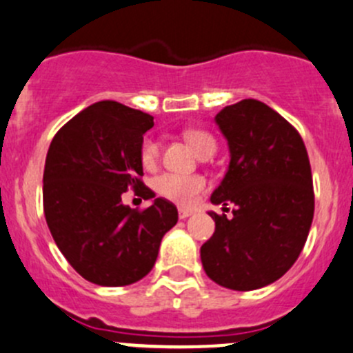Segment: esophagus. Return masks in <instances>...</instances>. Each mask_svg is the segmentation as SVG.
Returning <instances> with one entry per match:
<instances>
[{
	"mask_svg": "<svg viewBox=\"0 0 353 353\" xmlns=\"http://www.w3.org/2000/svg\"><path fill=\"white\" fill-rule=\"evenodd\" d=\"M193 215V212L191 210H186V208H179V219H188V216Z\"/></svg>",
	"mask_w": 353,
	"mask_h": 353,
	"instance_id": "34e87169",
	"label": "esophagus"
}]
</instances>
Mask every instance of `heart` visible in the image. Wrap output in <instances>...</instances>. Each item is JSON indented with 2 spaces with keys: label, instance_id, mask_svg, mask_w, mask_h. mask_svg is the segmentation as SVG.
I'll list each match as a JSON object with an SVG mask.
<instances>
[{
  "label": "heart",
  "instance_id": "heart-1",
  "mask_svg": "<svg viewBox=\"0 0 353 353\" xmlns=\"http://www.w3.org/2000/svg\"><path fill=\"white\" fill-rule=\"evenodd\" d=\"M188 143L193 147L198 155L206 150H215V140L212 134L199 130H191L186 133ZM159 141L154 137H145L140 145V160L145 169H152L159 159ZM154 190L157 194L181 206H191L198 201L199 194L206 190V179L198 174L181 176V174L163 172L154 179Z\"/></svg>",
  "mask_w": 353,
  "mask_h": 353
}]
</instances>
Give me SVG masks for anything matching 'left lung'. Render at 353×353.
<instances>
[{
	"instance_id": "obj_1",
	"label": "left lung",
	"mask_w": 353,
	"mask_h": 353,
	"mask_svg": "<svg viewBox=\"0 0 353 353\" xmlns=\"http://www.w3.org/2000/svg\"><path fill=\"white\" fill-rule=\"evenodd\" d=\"M215 123L230 162L210 199L234 210L230 219L208 212L215 232L199 254L215 283L256 290L285 275L304 248L314 215L311 163L297 130L263 102L227 105Z\"/></svg>"
}]
</instances>
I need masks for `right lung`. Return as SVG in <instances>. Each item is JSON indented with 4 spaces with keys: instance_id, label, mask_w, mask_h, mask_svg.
I'll use <instances>...</instances> for the list:
<instances>
[{
    "instance_id": "obj_1",
    "label": "right lung",
    "mask_w": 353,
    "mask_h": 353,
    "mask_svg": "<svg viewBox=\"0 0 353 353\" xmlns=\"http://www.w3.org/2000/svg\"><path fill=\"white\" fill-rule=\"evenodd\" d=\"M154 117L114 101L88 105L52 138L44 167V215L63 256L102 287L138 282L154 268L177 208L156 198L143 212L122 205L133 187L155 197L140 177V145Z\"/></svg>"
}]
</instances>
